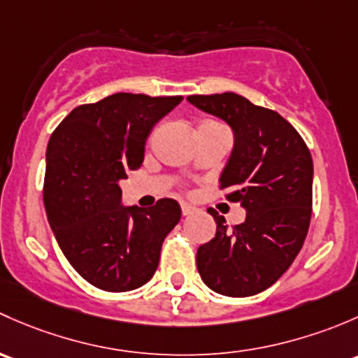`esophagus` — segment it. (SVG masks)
<instances>
[{
	"mask_svg": "<svg viewBox=\"0 0 358 358\" xmlns=\"http://www.w3.org/2000/svg\"><path fill=\"white\" fill-rule=\"evenodd\" d=\"M194 206L189 205V203H180V212H182V215H189V213L194 212Z\"/></svg>",
	"mask_w": 358,
	"mask_h": 358,
	"instance_id": "esophagus-1",
	"label": "esophagus"
}]
</instances>
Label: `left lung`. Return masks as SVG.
<instances>
[{
    "instance_id": "obj_1",
    "label": "left lung",
    "mask_w": 358,
    "mask_h": 358,
    "mask_svg": "<svg viewBox=\"0 0 358 358\" xmlns=\"http://www.w3.org/2000/svg\"><path fill=\"white\" fill-rule=\"evenodd\" d=\"M187 101L233 129L234 148L219 187L227 189L226 200L246 208L245 222L233 227L208 210L217 233L198 248V272L215 293L252 296L288 271L307 238L314 179L310 150L278 112L236 93L191 94Z\"/></svg>"
}]
</instances>
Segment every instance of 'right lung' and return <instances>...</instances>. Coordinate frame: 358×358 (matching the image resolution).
<instances>
[{
    "label": "right lung",
    "instance_id": "obj_1",
    "mask_svg": "<svg viewBox=\"0 0 358 358\" xmlns=\"http://www.w3.org/2000/svg\"><path fill=\"white\" fill-rule=\"evenodd\" d=\"M182 96L115 93L73 108L51 134L43 200L58 246L80 278L110 293L146 285L180 219L176 200L124 208L119 180L141 167L153 125Z\"/></svg>",
    "mask_w": 358,
    "mask_h": 358
}]
</instances>
